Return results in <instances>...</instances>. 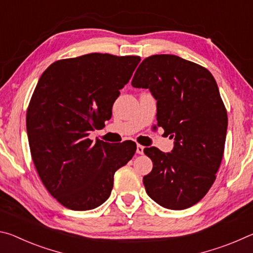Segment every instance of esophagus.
I'll return each instance as SVG.
<instances>
[{"label": "esophagus", "mask_w": 253, "mask_h": 253, "mask_svg": "<svg viewBox=\"0 0 253 253\" xmlns=\"http://www.w3.org/2000/svg\"><path fill=\"white\" fill-rule=\"evenodd\" d=\"M136 152L137 154H144V146H142V145H137V148H136Z\"/></svg>", "instance_id": "obj_1"}]
</instances>
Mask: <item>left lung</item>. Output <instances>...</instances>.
<instances>
[{"label": "left lung", "instance_id": "1", "mask_svg": "<svg viewBox=\"0 0 253 253\" xmlns=\"http://www.w3.org/2000/svg\"><path fill=\"white\" fill-rule=\"evenodd\" d=\"M157 100V125L174 138L170 153L145 148L153 162L143 178L161 207L184 210L204 198L223 157L228 115L216 81L202 66L173 54L143 60L131 81Z\"/></svg>", "mask_w": 253, "mask_h": 253}]
</instances>
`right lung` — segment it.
<instances>
[{
    "label": "right lung",
    "mask_w": 253,
    "mask_h": 253,
    "mask_svg": "<svg viewBox=\"0 0 253 253\" xmlns=\"http://www.w3.org/2000/svg\"><path fill=\"white\" fill-rule=\"evenodd\" d=\"M140 58L89 53L53 62L41 75L27 111L30 151L42 183L67 209L87 211L109 198L115 172L130 161L122 147L89 138L105 125Z\"/></svg>",
    "instance_id": "obj_1"
}]
</instances>
